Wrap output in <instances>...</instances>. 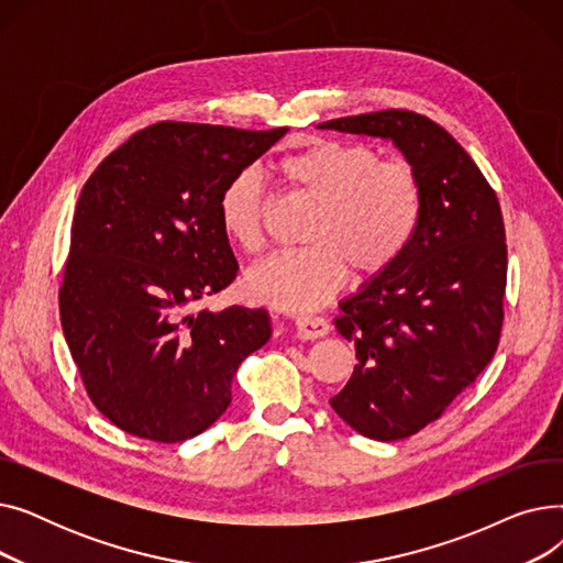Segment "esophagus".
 I'll use <instances>...</instances> for the list:
<instances>
[{"label":"esophagus","instance_id":"obj_1","mask_svg":"<svg viewBox=\"0 0 563 563\" xmlns=\"http://www.w3.org/2000/svg\"><path fill=\"white\" fill-rule=\"evenodd\" d=\"M294 327H297L299 340H319L323 335H329V331H331L329 321L321 317H299L297 321H294Z\"/></svg>","mask_w":563,"mask_h":563}]
</instances>
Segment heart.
<instances>
[{"instance_id":"obj_1","label":"heart","mask_w":563,"mask_h":563,"mask_svg":"<svg viewBox=\"0 0 563 563\" xmlns=\"http://www.w3.org/2000/svg\"><path fill=\"white\" fill-rule=\"evenodd\" d=\"M285 180L319 205L308 249L280 251L246 276L255 301L308 312L344 287L349 264L374 276L404 255L422 217V187L406 162H383L369 143L319 139L280 162ZM219 223L232 244L257 253L266 234L264 180L257 168L232 175L219 196Z\"/></svg>"}]
</instances>
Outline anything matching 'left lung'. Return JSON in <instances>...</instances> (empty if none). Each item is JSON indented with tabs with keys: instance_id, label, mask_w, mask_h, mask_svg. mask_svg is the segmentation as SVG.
Returning <instances> with one entry per match:
<instances>
[{
	"instance_id": "1",
	"label": "left lung",
	"mask_w": 563,
	"mask_h": 563,
	"mask_svg": "<svg viewBox=\"0 0 563 563\" xmlns=\"http://www.w3.org/2000/svg\"><path fill=\"white\" fill-rule=\"evenodd\" d=\"M317 128L393 141L422 187V217L404 255L335 317L358 365L331 397L333 410L365 438L401 440L438 420L495 356L505 221L479 166L427 115L386 109Z\"/></svg>"
}]
</instances>
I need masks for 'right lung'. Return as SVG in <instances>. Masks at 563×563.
Returning <instances> with one entry per match:
<instances>
[{
  "instance_id": "add662e5",
  "label": "right lung",
  "mask_w": 563,
  "mask_h": 563,
  "mask_svg": "<svg viewBox=\"0 0 563 563\" xmlns=\"http://www.w3.org/2000/svg\"><path fill=\"white\" fill-rule=\"evenodd\" d=\"M285 132L164 121L86 180L58 308L88 397L125 433H202L230 406L242 361L269 342L264 308L191 306L240 269L219 223L223 187Z\"/></svg>"
}]
</instances>
